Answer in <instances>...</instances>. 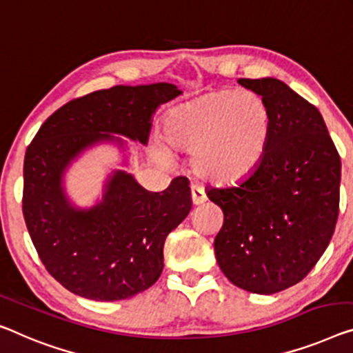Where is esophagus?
<instances>
[{"label":"esophagus","mask_w":353,"mask_h":353,"mask_svg":"<svg viewBox=\"0 0 353 353\" xmlns=\"http://www.w3.org/2000/svg\"><path fill=\"white\" fill-rule=\"evenodd\" d=\"M190 194H192V203L194 204V206H198V204H203L208 199L206 193H204L198 185L190 187Z\"/></svg>","instance_id":"obj_1"}]
</instances>
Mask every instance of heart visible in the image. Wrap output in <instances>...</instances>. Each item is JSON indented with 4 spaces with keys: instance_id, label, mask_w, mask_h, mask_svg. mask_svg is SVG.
Wrapping results in <instances>:
<instances>
[{
    "instance_id": "1",
    "label": "heart",
    "mask_w": 353,
    "mask_h": 353,
    "mask_svg": "<svg viewBox=\"0 0 353 353\" xmlns=\"http://www.w3.org/2000/svg\"><path fill=\"white\" fill-rule=\"evenodd\" d=\"M272 126L271 109L261 94L217 88L170 109L163 139L188 152L194 176L227 185L255 171L265 155ZM155 154L165 159L159 145Z\"/></svg>"
}]
</instances>
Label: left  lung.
Here are the masks:
<instances>
[{
    "label": "left lung",
    "mask_w": 353,
    "mask_h": 353,
    "mask_svg": "<svg viewBox=\"0 0 353 353\" xmlns=\"http://www.w3.org/2000/svg\"><path fill=\"white\" fill-rule=\"evenodd\" d=\"M239 83L265 98L272 126L252 174L208 190L223 210L214 250L236 287L271 294L301 282L328 247L339 215L341 157L319 109L282 81Z\"/></svg>",
    "instance_id": "1"
}]
</instances>
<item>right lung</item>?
<instances>
[{
  "label": "right lung",
  "instance_id": "1",
  "mask_svg": "<svg viewBox=\"0 0 353 353\" xmlns=\"http://www.w3.org/2000/svg\"><path fill=\"white\" fill-rule=\"evenodd\" d=\"M181 94L172 83L98 90L55 110L31 141L23 161L22 210L30 238L49 274L66 290L94 301L144 292L163 271V245L192 209L185 177L147 192L117 171L103 203L70 206L61 176L70 161L98 141L123 134L145 144L152 115Z\"/></svg>",
  "mask_w": 353,
  "mask_h": 353
}]
</instances>
